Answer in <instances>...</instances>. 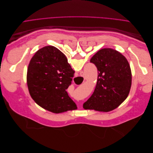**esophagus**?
Wrapping results in <instances>:
<instances>
[{
  "label": "esophagus",
  "instance_id": "1",
  "mask_svg": "<svg viewBox=\"0 0 153 153\" xmlns=\"http://www.w3.org/2000/svg\"><path fill=\"white\" fill-rule=\"evenodd\" d=\"M84 79H85V77H84ZM75 82H76V83L79 82V80L78 79V78H75Z\"/></svg>",
  "mask_w": 153,
  "mask_h": 153
}]
</instances>
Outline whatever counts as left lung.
<instances>
[{"instance_id": "1", "label": "left lung", "mask_w": 153, "mask_h": 153, "mask_svg": "<svg viewBox=\"0 0 153 153\" xmlns=\"http://www.w3.org/2000/svg\"><path fill=\"white\" fill-rule=\"evenodd\" d=\"M90 62L98 69V79L93 94L83 105L85 110L107 112L127 98L131 86V71L127 59L110 48L100 50Z\"/></svg>"}]
</instances>
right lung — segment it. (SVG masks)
I'll use <instances>...</instances> for the list:
<instances>
[{"instance_id":"obj_1","label":"right lung","mask_w":153,"mask_h":153,"mask_svg":"<svg viewBox=\"0 0 153 153\" xmlns=\"http://www.w3.org/2000/svg\"><path fill=\"white\" fill-rule=\"evenodd\" d=\"M75 71L62 52L53 46L38 50L29 62L27 83L35 102L45 110L59 114L77 108L66 91Z\"/></svg>"}]
</instances>
